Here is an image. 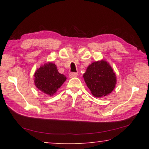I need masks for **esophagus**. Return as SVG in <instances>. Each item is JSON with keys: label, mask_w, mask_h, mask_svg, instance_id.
I'll return each instance as SVG.
<instances>
[{"label": "esophagus", "mask_w": 149, "mask_h": 149, "mask_svg": "<svg viewBox=\"0 0 149 149\" xmlns=\"http://www.w3.org/2000/svg\"><path fill=\"white\" fill-rule=\"evenodd\" d=\"M78 75V74H77V73H74V72H71V73H70V74H69V77L70 78H73V77H77Z\"/></svg>", "instance_id": "34e87169"}]
</instances>
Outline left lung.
Listing matches in <instances>:
<instances>
[{
  "mask_svg": "<svg viewBox=\"0 0 149 149\" xmlns=\"http://www.w3.org/2000/svg\"><path fill=\"white\" fill-rule=\"evenodd\" d=\"M83 77L91 94L97 98L109 95L114 89L117 82L114 70L104 60L91 63Z\"/></svg>",
  "mask_w": 149,
  "mask_h": 149,
  "instance_id": "left-lung-1",
  "label": "left lung"
}]
</instances>
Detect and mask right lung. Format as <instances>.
Returning a JSON list of instances; mask_svg holds the SVG:
<instances>
[{"instance_id": "right-lung-1", "label": "right lung", "mask_w": 149, "mask_h": 149, "mask_svg": "<svg viewBox=\"0 0 149 149\" xmlns=\"http://www.w3.org/2000/svg\"><path fill=\"white\" fill-rule=\"evenodd\" d=\"M66 80L64 75L60 74L54 63L49 62L41 65L34 74V84L42 93L53 96Z\"/></svg>"}]
</instances>
